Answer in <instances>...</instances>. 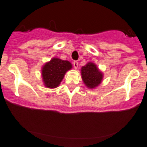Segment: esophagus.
<instances>
[{
    "label": "esophagus",
    "instance_id": "obj_1",
    "mask_svg": "<svg viewBox=\"0 0 147 147\" xmlns=\"http://www.w3.org/2000/svg\"><path fill=\"white\" fill-rule=\"evenodd\" d=\"M73 66L75 69H78V61H74L73 62Z\"/></svg>",
    "mask_w": 147,
    "mask_h": 147
}]
</instances>
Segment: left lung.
Masks as SVG:
<instances>
[{
    "instance_id": "8db88e82",
    "label": "left lung",
    "mask_w": 147,
    "mask_h": 147,
    "mask_svg": "<svg viewBox=\"0 0 147 147\" xmlns=\"http://www.w3.org/2000/svg\"><path fill=\"white\" fill-rule=\"evenodd\" d=\"M81 75L84 84L89 89L99 85L103 80V73L93 63H88L81 68Z\"/></svg>"
}]
</instances>
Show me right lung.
<instances>
[{
	"label": "right lung",
	"instance_id": "obj_1",
	"mask_svg": "<svg viewBox=\"0 0 147 147\" xmlns=\"http://www.w3.org/2000/svg\"><path fill=\"white\" fill-rule=\"evenodd\" d=\"M72 67V64L67 61H63L58 58H52L45 63L41 69V75L45 86L56 88L61 84L65 74Z\"/></svg>",
	"mask_w": 147,
	"mask_h": 147
}]
</instances>
